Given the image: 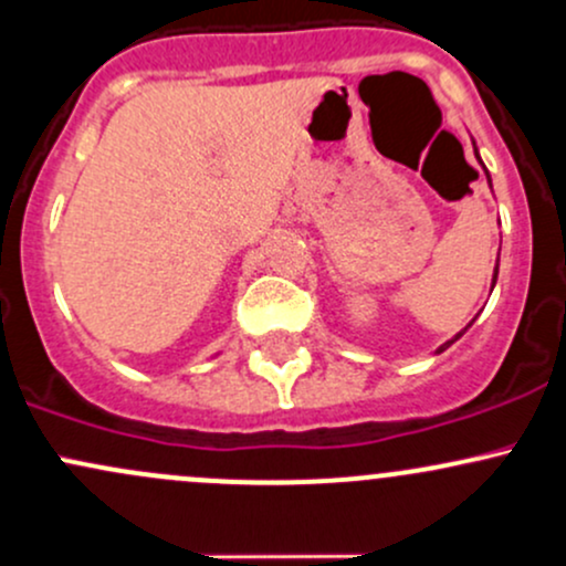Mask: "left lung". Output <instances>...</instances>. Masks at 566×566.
Segmentation results:
<instances>
[{
    "label": "left lung",
    "instance_id": "obj_1",
    "mask_svg": "<svg viewBox=\"0 0 566 566\" xmlns=\"http://www.w3.org/2000/svg\"><path fill=\"white\" fill-rule=\"evenodd\" d=\"M494 279H496V273H494ZM459 335H462V333H459ZM449 344H451V340H449ZM449 344H446V346H449ZM446 346H443V349H446Z\"/></svg>",
    "mask_w": 566,
    "mask_h": 566
}]
</instances>
